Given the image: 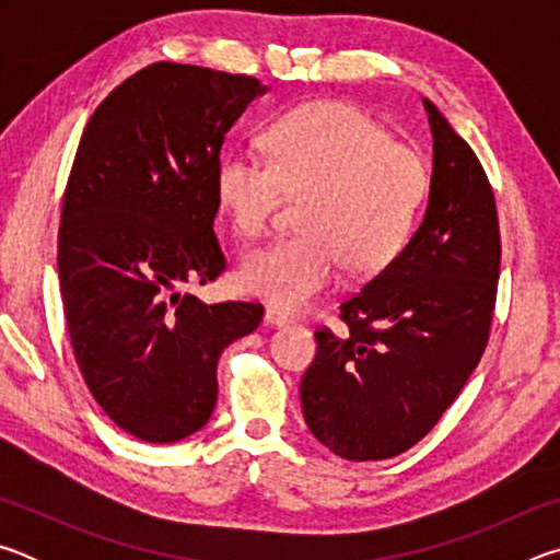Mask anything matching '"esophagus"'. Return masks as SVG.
<instances>
[{
	"label": "esophagus",
	"instance_id": "obj_1",
	"mask_svg": "<svg viewBox=\"0 0 560 560\" xmlns=\"http://www.w3.org/2000/svg\"><path fill=\"white\" fill-rule=\"evenodd\" d=\"M264 324H267V326H273V328H281V326H289V324H291V318H289V316H283L281 311H277V308H269V311H267V316H264Z\"/></svg>",
	"mask_w": 560,
	"mask_h": 560
}]
</instances>
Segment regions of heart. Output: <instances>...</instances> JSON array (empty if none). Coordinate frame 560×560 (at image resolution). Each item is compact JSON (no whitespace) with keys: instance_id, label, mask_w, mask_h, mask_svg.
Wrapping results in <instances>:
<instances>
[{"instance_id":"1","label":"heart","mask_w":560,"mask_h":560,"mask_svg":"<svg viewBox=\"0 0 560 560\" xmlns=\"http://www.w3.org/2000/svg\"><path fill=\"white\" fill-rule=\"evenodd\" d=\"M269 158L226 150L214 192L246 240L267 234L289 197H301V232L244 257L242 291L281 311H301L334 287L340 271L385 269L415 232L430 192V167L395 143L371 113L340 101L291 108L267 128Z\"/></svg>"}]
</instances>
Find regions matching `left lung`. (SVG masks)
<instances>
[{
    "label": "left lung",
    "mask_w": 560,
    "mask_h": 560,
    "mask_svg": "<svg viewBox=\"0 0 560 560\" xmlns=\"http://www.w3.org/2000/svg\"><path fill=\"white\" fill-rule=\"evenodd\" d=\"M434 158L430 202L405 249L340 303L343 334L318 328L301 381L308 430L348 462L397 457L454 402L491 334L501 234L474 150L422 98Z\"/></svg>",
    "instance_id": "left-lung-1"
}]
</instances>
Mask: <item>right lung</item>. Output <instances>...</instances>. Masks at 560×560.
<instances>
[{"label": "right lung", "instance_id": "obj_1", "mask_svg": "<svg viewBox=\"0 0 560 560\" xmlns=\"http://www.w3.org/2000/svg\"><path fill=\"white\" fill-rule=\"evenodd\" d=\"M259 93L254 75L150 63L93 110L75 150L56 257L66 330L93 400L150 444L205 428L222 350L264 318L261 303L183 291L226 269L214 170Z\"/></svg>", "mask_w": 560, "mask_h": 560}]
</instances>
